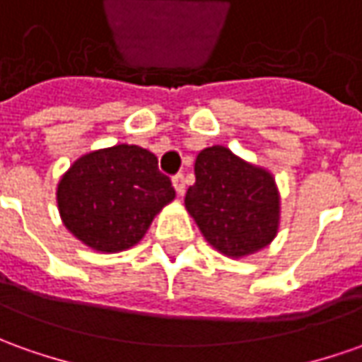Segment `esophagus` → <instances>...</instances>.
Returning <instances> with one entry per match:
<instances>
[{
	"instance_id": "obj_1",
	"label": "esophagus",
	"mask_w": 362,
	"mask_h": 362,
	"mask_svg": "<svg viewBox=\"0 0 362 362\" xmlns=\"http://www.w3.org/2000/svg\"><path fill=\"white\" fill-rule=\"evenodd\" d=\"M173 187H175L177 195H183L185 193V177L181 175V173L173 177Z\"/></svg>"
}]
</instances>
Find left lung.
<instances>
[{
	"instance_id": "8db88e82",
	"label": "left lung",
	"mask_w": 362,
	"mask_h": 362,
	"mask_svg": "<svg viewBox=\"0 0 362 362\" xmlns=\"http://www.w3.org/2000/svg\"><path fill=\"white\" fill-rule=\"evenodd\" d=\"M187 213L214 250L244 258L266 248L280 228V191L268 169L224 146L205 148L187 189Z\"/></svg>"
}]
</instances>
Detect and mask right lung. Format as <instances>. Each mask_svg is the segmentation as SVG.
<instances>
[{"instance_id": "1", "label": "right lung", "mask_w": 362, "mask_h": 362, "mask_svg": "<svg viewBox=\"0 0 362 362\" xmlns=\"http://www.w3.org/2000/svg\"><path fill=\"white\" fill-rule=\"evenodd\" d=\"M173 199L175 189L159 171L157 157L128 144L84 153L57 185V206L66 230L104 254L136 246Z\"/></svg>"}]
</instances>
